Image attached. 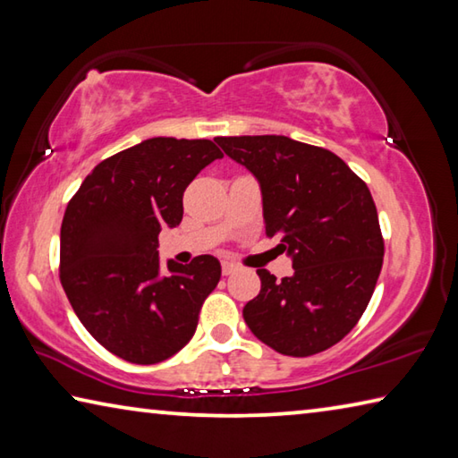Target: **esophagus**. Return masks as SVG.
Masks as SVG:
<instances>
[{
	"label": "esophagus",
	"mask_w": 458,
	"mask_h": 458,
	"mask_svg": "<svg viewBox=\"0 0 458 458\" xmlns=\"http://www.w3.org/2000/svg\"><path fill=\"white\" fill-rule=\"evenodd\" d=\"M236 270V265L234 262H230V260H222V275H232Z\"/></svg>",
	"instance_id": "34e87169"
}]
</instances>
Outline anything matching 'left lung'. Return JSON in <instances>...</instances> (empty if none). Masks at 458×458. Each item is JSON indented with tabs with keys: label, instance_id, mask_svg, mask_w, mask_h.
Wrapping results in <instances>:
<instances>
[{
	"label": "left lung",
	"instance_id": "1",
	"mask_svg": "<svg viewBox=\"0 0 458 458\" xmlns=\"http://www.w3.org/2000/svg\"><path fill=\"white\" fill-rule=\"evenodd\" d=\"M257 177L267 236L281 238L294 273L259 268L260 293L242 309L262 344L293 358L329 350L374 294L384 238L368 185L335 153L284 135L216 139Z\"/></svg>",
	"mask_w": 458,
	"mask_h": 458
}]
</instances>
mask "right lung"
Segmentation results:
<instances>
[{"label":"right lung","instance_id":"obj_1","mask_svg":"<svg viewBox=\"0 0 458 458\" xmlns=\"http://www.w3.org/2000/svg\"><path fill=\"white\" fill-rule=\"evenodd\" d=\"M220 157L210 139H145L100 161L68 201L60 283L81 323L117 358L151 366L196 333L222 267L201 254L164 268L157 236L180 226L185 188Z\"/></svg>","mask_w":458,"mask_h":458}]
</instances>
